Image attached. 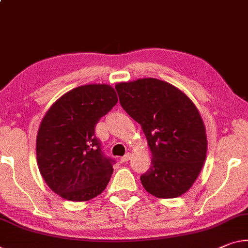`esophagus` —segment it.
<instances>
[{
	"label": "esophagus",
	"mask_w": 248,
	"mask_h": 248,
	"mask_svg": "<svg viewBox=\"0 0 248 248\" xmlns=\"http://www.w3.org/2000/svg\"><path fill=\"white\" fill-rule=\"evenodd\" d=\"M131 159V153H127V155H124L123 158H121V161H123V162H127V161H129Z\"/></svg>",
	"instance_id": "obj_1"
}]
</instances>
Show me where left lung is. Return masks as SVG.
<instances>
[{
    "label": "left lung",
    "instance_id": "obj_1",
    "mask_svg": "<svg viewBox=\"0 0 248 248\" xmlns=\"http://www.w3.org/2000/svg\"><path fill=\"white\" fill-rule=\"evenodd\" d=\"M120 104L141 124L151 151V166L141 175L147 192L174 199L190 190L206 159L203 119L182 90L156 78L118 82Z\"/></svg>",
    "mask_w": 248,
    "mask_h": 248
}]
</instances>
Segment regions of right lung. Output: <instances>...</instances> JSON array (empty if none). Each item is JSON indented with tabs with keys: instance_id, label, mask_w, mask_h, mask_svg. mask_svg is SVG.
I'll list each match as a JSON object with an SVG mask.
<instances>
[{
	"instance_id": "1",
	"label": "right lung",
	"mask_w": 248,
	"mask_h": 248,
	"mask_svg": "<svg viewBox=\"0 0 248 248\" xmlns=\"http://www.w3.org/2000/svg\"><path fill=\"white\" fill-rule=\"evenodd\" d=\"M117 103L110 85H84L58 98L43 117L36 137L37 166L61 198L89 201L107 186L112 160L101 152L95 127Z\"/></svg>"
}]
</instances>
